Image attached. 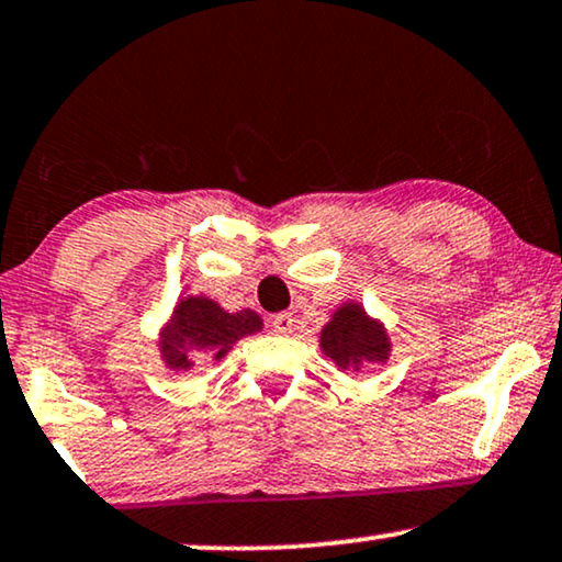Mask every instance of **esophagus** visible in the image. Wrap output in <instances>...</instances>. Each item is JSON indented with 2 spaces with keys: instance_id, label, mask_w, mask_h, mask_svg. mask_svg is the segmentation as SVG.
Here are the masks:
<instances>
[{
  "instance_id": "esophagus-1",
  "label": "esophagus",
  "mask_w": 562,
  "mask_h": 562,
  "mask_svg": "<svg viewBox=\"0 0 562 562\" xmlns=\"http://www.w3.org/2000/svg\"><path fill=\"white\" fill-rule=\"evenodd\" d=\"M269 326H272L274 334H293V326H295V318L290 316V313H277V316L269 318Z\"/></svg>"
}]
</instances>
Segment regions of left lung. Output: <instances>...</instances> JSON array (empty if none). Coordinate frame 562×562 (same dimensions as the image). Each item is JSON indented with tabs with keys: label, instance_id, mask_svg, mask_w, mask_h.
Wrapping results in <instances>:
<instances>
[{
	"label": "left lung",
	"instance_id": "8db88e82",
	"mask_svg": "<svg viewBox=\"0 0 562 562\" xmlns=\"http://www.w3.org/2000/svg\"><path fill=\"white\" fill-rule=\"evenodd\" d=\"M321 351L339 370H362L368 362H387L391 336L383 321L370 318L359 303H344L321 328Z\"/></svg>",
	"mask_w": 562,
	"mask_h": 562
}]
</instances>
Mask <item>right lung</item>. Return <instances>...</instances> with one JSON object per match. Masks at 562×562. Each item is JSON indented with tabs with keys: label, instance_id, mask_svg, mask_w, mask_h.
<instances>
[{
	"label": "right lung",
	"instance_id": "add662e5",
	"mask_svg": "<svg viewBox=\"0 0 562 562\" xmlns=\"http://www.w3.org/2000/svg\"><path fill=\"white\" fill-rule=\"evenodd\" d=\"M265 328L251 308L228 313L205 295H187L175 305L159 334L161 362L175 372H187L205 362H221L244 336Z\"/></svg>",
	"mask_w": 562,
	"mask_h": 562
}]
</instances>
